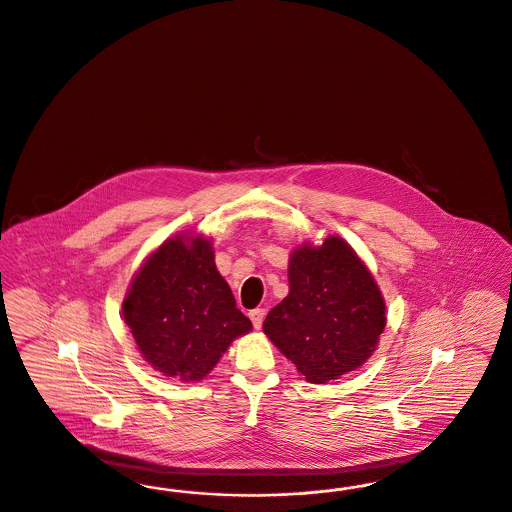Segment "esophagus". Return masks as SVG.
<instances>
[{
  "mask_svg": "<svg viewBox=\"0 0 512 512\" xmlns=\"http://www.w3.org/2000/svg\"><path fill=\"white\" fill-rule=\"evenodd\" d=\"M247 316L251 319V323H253L255 329H261L263 319H265V310H263V308H255V310H251Z\"/></svg>",
  "mask_w": 512,
  "mask_h": 512,
  "instance_id": "34e87169",
  "label": "esophagus"
}]
</instances>
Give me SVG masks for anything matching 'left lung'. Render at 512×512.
Returning <instances> with one entry per match:
<instances>
[{"label": "left lung", "mask_w": 512, "mask_h": 512, "mask_svg": "<svg viewBox=\"0 0 512 512\" xmlns=\"http://www.w3.org/2000/svg\"><path fill=\"white\" fill-rule=\"evenodd\" d=\"M287 278L289 293L263 331L306 382L327 384L365 365L386 327V300L355 249L340 236L302 242Z\"/></svg>", "instance_id": "8db88e82"}]
</instances>
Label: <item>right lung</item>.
Wrapping results in <instances>:
<instances>
[{
	"instance_id": "obj_1",
	"label": "right lung",
	"mask_w": 512,
	"mask_h": 512,
	"mask_svg": "<svg viewBox=\"0 0 512 512\" xmlns=\"http://www.w3.org/2000/svg\"><path fill=\"white\" fill-rule=\"evenodd\" d=\"M141 357L162 376L200 382L253 329L215 266L212 238L181 232L138 268L123 300Z\"/></svg>"
}]
</instances>
